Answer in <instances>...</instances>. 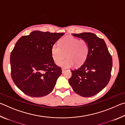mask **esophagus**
I'll use <instances>...</instances> for the list:
<instances>
[{"label": "esophagus", "instance_id": "1", "mask_svg": "<svg viewBox=\"0 0 125 125\" xmlns=\"http://www.w3.org/2000/svg\"><path fill=\"white\" fill-rule=\"evenodd\" d=\"M65 69H64L63 68H62V73H64V72H65Z\"/></svg>", "mask_w": 125, "mask_h": 125}]
</instances>
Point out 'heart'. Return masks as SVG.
I'll list each match as a JSON object with an SVG mask.
<instances>
[{"instance_id":"1","label":"heart","mask_w":125,"mask_h":125,"mask_svg":"<svg viewBox=\"0 0 125 125\" xmlns=\"http://www.w3.org/2000/svg\"><path fill=\"white\" fill-rule=\"evenodd\" d=\"M89 46L85 40L72 36H66L61 40L59 45L57 44L52 46L51 54L53 60L60 66L69 68L75 64L80 65L85 62L87 58ZM66 56L67 58L60 62Z\"/></svg>"}]
</instances>
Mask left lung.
I'll use <instances>...</instances> for the list:
<instances>
[{
	"mask_svg": "<svg viewBox=\"0 0 125 125\" xmlns=\"http://www.w3.org/2000/svg\"><path fill=\"white\" fill-rule=\"evenodd\" d=\"M88 42L87 58L79 68L72 70L69 83L73 90L83 97L94 96L101 92L110 81L113 67L112 57L104 40L94 33H73Z\"/></svg>",
	"mask_w": 125,
	"mask_h": 125,
	"instance_id": "left-lung-1",
	"label": "left lung"
}]
</instances>
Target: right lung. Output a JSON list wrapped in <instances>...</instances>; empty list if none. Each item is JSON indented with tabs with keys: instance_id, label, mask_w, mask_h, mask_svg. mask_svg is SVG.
<instances>
[{
	"instance_id": "1",
	"label": "right lung",
	"mask_w": 125,
	"mask_h": 125,
	"mask_svg": "<svg viewBox=\"0 0 125 125\" xmlns=\"http://www.w3.org/2000/svg\"><path fill=\"white\" fill-rule=\"evenodd\" d=\"M64 34L34 31L16 42L10 54L11 75L25 94L42 97L53 89L62 69L53 60L51 48Z\"/></svg>"
}]
</instances>
